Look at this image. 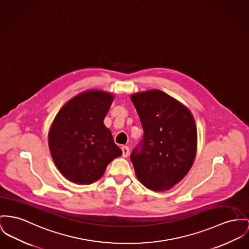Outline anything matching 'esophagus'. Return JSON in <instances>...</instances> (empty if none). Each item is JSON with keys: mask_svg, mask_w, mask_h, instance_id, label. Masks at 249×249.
<instances>
[{"mask_svg": "<svg viewBox=\"0 0 249 249\" xmlns=\"http://www.w3.org/2000/svg\"><path fill=\"white\" fill-rule=\"evenodd\" d=\"M122 152H123V157L124 158H127V156L129 154L128 146H122Z\"/></svg>", "mask_w": 249, "mask_h": 249, "instance_id": "1", "label": "esophagus"}]
</instances>
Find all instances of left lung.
Wrapping results in <instances>:
<instances>
[{
	"label": "left lung",
	"mask_w": 249,
	"mask_h": 249,
	"mask_svg": "<svg viewBox=\"0 0 249 249\" xmlns=\"http://www.w3.org/2000/svg\"><path fill=\"white\" fill-rule=\"evenodd\" d=\"M143 137L130 155L139 180L161 192L188 174L194 163L197 131L191 111L165 92L153 89L133 94Z\"/></svg>",
	"instance_id": "obj_1"
}]
</instances>
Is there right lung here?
Here are the masks:
<instances>
[{"label":"right lung","instance_id":"right-lung-1","mask_svg":"<svg viewBox=\"0 0 249 249\" xmlns=\"http://www.w3.org/2000/svg\"><path fill=\"white\" fill-rule=\"evenodd\" d=\"M113 96L88 90L66 103L54 118L49 132L53 162L71 182L90 184L104 175L107 166L122 155L104 124Z\"/></svg>","mask_w":249,"mask_h":249}]
</instances>
